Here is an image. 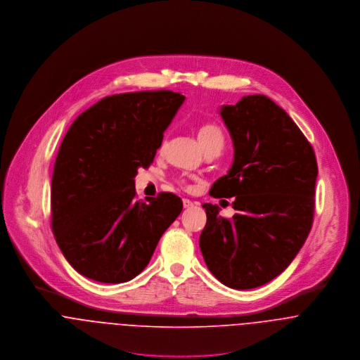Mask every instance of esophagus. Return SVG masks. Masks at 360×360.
<instances>
[{
  "mask_svg": "<svg viewBox=\"0 0 360 360\" xmlns=\"http://www.w3.org/2000/svg\"><path fill=\"white\" fill-rule=\"evenodd\" d=\"M182 202H184V207H185V208H191V207H193V204H195L193 201H191L189 199H184L182 200Z\"/></svg>",
  "mask_w": 360,
  "mask_h": 360,
  "instance_id": "1",
  "label": "esophagus"
}]
</instances>
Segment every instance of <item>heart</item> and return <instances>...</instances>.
I'll return each instance as SVG.
<instances>
[{
	"label": "heart",
	"mask_w": 360,
	"mask_h": 360,
	"mask_svg": "<svg viewBox=\"0 0 360 360\" xmlns=\"http://www.w3.org/2000/svg\"><path fill=\"white\" fill-rule=\"evenodd\" d=\"M196 135L204 153L210 150H217L219 153L222 152L225 145V135L219 125L214 122H204L198 128Z\"/></svg>",
	"instance_id": "obj_1"
}]
</instances>
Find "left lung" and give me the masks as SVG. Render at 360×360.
I'll use <instances>...</instances> for the list:
<instances>
[{"instance_id": "obj_1", "label": "left lung", "mask_w": 360, "mask_h": 360, "mask_svg": "<svg viewBox=\"0 0 360 360\" xmlns=\"http://www.w3.org/2000/svg\"><path fill=\"white\" fill-rule=\"evenodd\" d=\"M219 115L235 155L210 195L235 198L238 214L226 219L217 204L204 202L200 250L222 284L248 290L279 276L304 245L314 222L318 164L301 129L268 96H243Z\"/></svg>"}]
</instances>
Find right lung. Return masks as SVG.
<instances>
[{"instance_id": "obj_1", "label": "right lung", "mask_w": 360, "mask_h": 360, "mask_svg": "<svg viewBox=\"0 0 360 360\" xmlns=\"http://www.w3.org/2000/svg\"><path fill=\"white\" fill-rule=\"evenodd\" d=\"M185 96L142 91L101 99L66 132L52 174V231L68 262L88 279L125 283L149 264L182 200L161 192L135 200L138 168H148Z\"/></svg>"}]
</instances>
